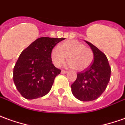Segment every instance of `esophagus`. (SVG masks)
I'll use <instances>...</instances> for the list:
<instances>
[{
    "instance_id": "obj_1",
    "label": "esophagus",
    "mask_w": 125,
    "mask_h": 125,
    "mask_svg": "<svg viewBox=\"0 0 125 125\" xmlns=\"http://www.w3.org/2000/svg\"><path fill=\"white\" fill-rule=\"evenodd\" d=\"M68 72L66 71V70H62V72H61V73H62V74H66V73H68Z\"/></svg>"
}]
</instances>
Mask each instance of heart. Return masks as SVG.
<instances>
[{
    "instance_id": "b5f03b06",
    "label": "heart",
    "mask_w": 125,
    "mask_h": 125,
    "mask_svg": "<svg viewBox=\"0 0 125 125\" xmlns=\"http://www.w3.org/2000/svg\"><path fill=\"white\" fill-rule=\"evenodd\" d=\"M67 57L69 60L67 65L78 71H83L89 67L93 60L92 50L76 40L63 42L58 48H54L51 51V60L57 67L62 65Z\"/></svg>"
}]
</instances>
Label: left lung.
<instances>
[{
	"mask_svg": "<svg viewBox=\"0 0 125 125\" xmlns=\"http://www.w3.org/2000/svg\"><path fill=\"white\" fill-rule=\"evenodd\" d=\"M93 53V61L87 69L77 73L76 80L71 85L76 98L83 102L97 99L105 91L110 79L111 68L105 55L88 41Z\"/></svg>",
	"mask_w": 125,
	"mask_h": 125,
	"instance_id": "left-lung-1",
	"label": "left lung"
}]
</instances>
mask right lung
<instances>
[{
  "label": "right lung",
  "instance_id": "add662e5",
  "mask_svg": "<svg viewBox=\"0 0 125 125\" xmlns=\"http://www.w3.org/2000/svg\"><path fill=\"white\" fill-rule=\"evenodd\" d=\"M65 38L41 37L20 54L13 68V81L24 98L36 99L50 91L55 78L61 72L52 63L51 51Z\"/></svg>",
  "mask_w": 125,
  "mask_h": 125
}]
</instances>
